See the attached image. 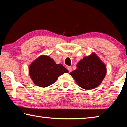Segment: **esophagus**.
<instances>
[{
	"label": "esophagus",
	"instance_id": "1",
	"mask_svg": "<svg viewBox=\"0 0 127 127\" xmlns=\"http://www.w3.org/2000/svg\"><path fill=\"white\" fill-rule=\"evenodd\" d=\"M67 69H68V71L69 72H71L72 71V68L71 67H67Z\"/></svg>",
	"mask_w": 127,
	"mask_h": 127
}]
</instances>
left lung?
<instances>
[{"label":"left lung","instance_id":"left-lung-1","mask_svg":"<svg viewBox=\"0 0 127 127\" xmlns=\"http://www.w3.org/2000/svg\"><path fill=\"white\" fill-rule=\"evenodd\" d=\"M76 67L69 75L79 86L86 90H92L99 86L107 73L105 64L95 52L80 60Z\"/></svg>","mask_w":127,"mask_h":127}]
</instances>
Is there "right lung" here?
<instances>
[{
    "instance_id": "1",
    "label": "right lung",
    "mask_w": 127,
    "mask_h": 127,
    "mask_svg": "<svg viewBox=\"0 0 127 127\" xmlns=\"http://www.w3.org/2000/svg\"><path fill=\"white\" fill-rule=\"evenodd\" d=\"M28 72L36 86L46 87L54 84L59 76L68 71L62 64H56L53 59L43 55L32 62Z\"/></svg>"
}]
</instances>
